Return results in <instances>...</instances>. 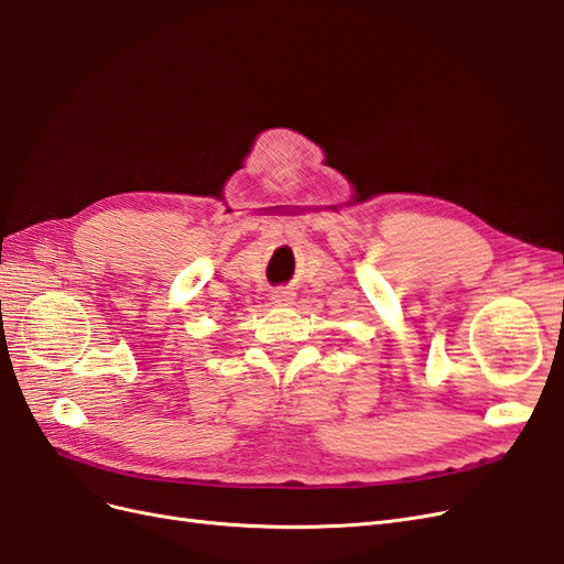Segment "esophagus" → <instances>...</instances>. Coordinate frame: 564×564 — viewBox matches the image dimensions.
<instances>
[{
  "instance_id": "1",
  "label": "esophagus",
  "mask_w": 564,
  "mask_h": 564,
  "mask_svg": "<svg viewBox=\"0 0 564 564\" xmlns=\"http://www.w3.org/2000/svg\"><path fill=\"white\" fill-rule=\"evenodd\" d=\"M271 300H274V304H279V306H285V304H290V302L295 300V293H293V290L281 288V290H274V295H271Z\"/></svg>"
}]
</instances>
